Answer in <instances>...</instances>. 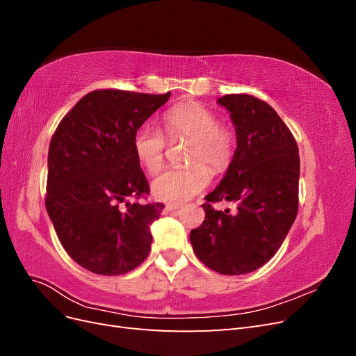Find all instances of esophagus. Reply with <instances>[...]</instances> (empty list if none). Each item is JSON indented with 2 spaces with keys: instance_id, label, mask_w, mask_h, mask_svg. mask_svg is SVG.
I'll return each mask as SVG.
<instances>
[{
  "instance_id": "obj_1",
  "label": "esophagus",
  "mask_w": 356,
  "mask_h": 356,
  "mask_svg": "<svg viewBox=\"0 0 356 356\" xmlns=\"http://www.w3.org/2000/svg\"><path fill=\"white\" fill-rule=\"evenodd\" d=\"M179 207H177V204H166L165 209H163V213H170V212H178Z\"/></svg>"
}]
</instances>
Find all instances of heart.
<instances>
[{"label": "heart", "mask_w": 356, "mask_h": 356, "mask_svg": "<svg viewBox=\"0 0 356 356\" xmlns=\"http://www.w3.org/2000/svg\"><path fill=\"white\" fill-rule=\"evenodd\" d=\"M163 127L169 139H190L184 169H168L152 182L153 196L166 203L179 204L196 197L208 187L211 172L225 170L236 153L233 129L220 124L218 115L197 102H182L172 106L163 115ZM136 160L148 174H156L165 161L166 141L157 129L141 126L132 139Z\"/></svg>", "instance_id": "b5f03b06"}]
</instances>
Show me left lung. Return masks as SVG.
<instances>
[{
    "mask_svg": "<svg viewBox=\"0 0 356 356\" xmlns=\"http://www.w3.org/2000/svg\"><path fill=\"white\" fill-rule=\"evenodd\" d=\"M230 113L236 153L220 184L208 196L204 221L191 230L199 260L221 275H243L276 254L298 209V147L282 118L251 95L217 101ZM233 201L234 214L215 211V201Z\"/></svg>",
    "mask_w": 356,
    "mask_h": 356,
    "instance_id": "1",
    "label": "left lung"
}]
</instances>
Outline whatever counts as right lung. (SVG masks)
I'll return each mask as SVG.
<instances>
[{
    "instance_id": "obj_1",
    "label": "right lung",
    "mask_w": 356,
    "mask_h": 356,
    "mask_svg": "<svg viewBox=\"0 0 356 356\" xmlns=\"http://www.w3.org/2000/svg\"><path fill=\"white\" fill-rule=\"evenodd\" d=\"M170 98L95 90L62 118L49 147L46 209L75 263L96 275H123L152 250L161 203H131L149 191L134 134Z\"/></svg>"
}]
</instances>
